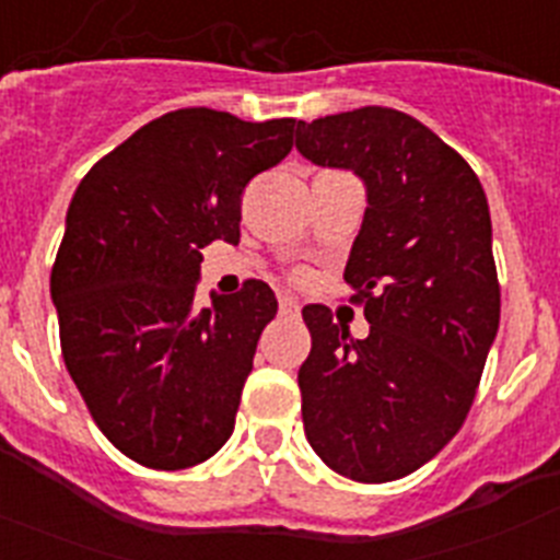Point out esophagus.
<instances>
[{"mask_svg": "<svg viewBox=\"0 0 560 560\" xmlns=\"http://www.w3.org/2000/svg\"><path fill=\"white\" fill-rule=\"evenodd\" d=\"M280 314L289 316V319L300 316V303H296L294 296H280Z\"/></svg>", "mask_w": 560, "mask_h": 560, "instance_id": "obj_1", "label": "esophagus"}]
</instances>
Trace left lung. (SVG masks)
<instances>
[{"label":"left lung","mask_w":560,"mask_h":560,"mask_svg":"<svg viewBox=\"0 0 560 560\" xmlns=\"http://www.w3.org/2000/svg\"><path fill=\"white\" fill-rule=\"evenodd\" d=\"M296 151L353 171L368 210L345 266L368 339L305 305L303 427L355 482L418 471L459 432L499 330L491 212L477 173L423 122L364 106L296 122Z\"/></svg>","instance_id":"1"}]
</instances>
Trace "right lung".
<instances>
[{"instance_id": "obj_1", "label": "right lung", "mask_w": 560, "mask_h": 560, "mask_svg": "<svg viewBox=\"0 0 560 560\" xmlns=\"http://www.w3.org/2000/svg\"><path fill=\"white\" fill-rule=\"evenodd\" d=\"M296 120L179 108L103 156L69 201L49 294L89 412L133 463L179 471L235 429L275 291L196 305L201 249L241 241V196L291 151Z\"/></svg>"}]
</instances>
